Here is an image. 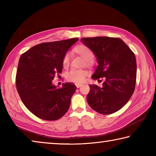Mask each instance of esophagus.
Returning <instances> with one entry per match:
<instances>
[{
	"label": "esophagus",
	"mask_w": 156,
	"mask_h": 156,
	"mask_svg": "<svg viewBox=\"0 0 156 156\" xmlns=\"http://www.w3.org/2000/svg\"><path fill=\"white\" fill-rule=\"evenodd\" d=\"M82 85H83V84H76V87H77V88L80 87Z\"/></svg>",
	"instance_id": "34e87169"
}]
</instances>
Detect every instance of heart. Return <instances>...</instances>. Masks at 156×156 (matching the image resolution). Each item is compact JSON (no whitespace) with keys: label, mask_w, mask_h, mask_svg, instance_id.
<instances>
[{"label":"heart","mask_w":156,"mask_h":156,"mask_svg":"<svg viewBox=\"0 0 156 156\" xmlns=\"http://www.w3.org/2000/svg\"><path fill=\"white\" fill-rule=\"evenodd\" d=\"M74 52L85 60L87 65H90L92 64V60L94 59V54L93 51H92L88 47L83 45V44L78 45L74 48ZM69 61L70 56L69 54L67 53V54H66L64 57H63V66H64V67H67L69 64ZM87 74V73L86 71L84 70L72 69L67 73V74H66V79L69 82L79 84L83 83L84 80H85Z\"/></svg>","instance_id":"heart-1"}]
</instances>
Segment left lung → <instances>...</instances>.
Here are the masks:
<instances>
[{
  "label": "left lung",
  "instance_id": "8db88e82",
  "mask_svg": "<svg viewBox=\"0 0 156 156\" xmlns=\"http://www.w3.org/2000/svg\"><path fill=\"white\" fill-rule=\"evenodd\" d=\"M81 41L93 51L98 64L91 78L105 80L100 87L89 84L90 91L87 96L88 104L101 114L118 112L127 103L135 89V54L118 38L98 36L83 38Z\"/></svg>",
  "mask_w": 156,
  "mask_h": 156
}]
</instances>
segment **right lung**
<instances>
[{"label":"right lung","instance_id":"obj_1","mask_svg":"<svg viewBox=\"0 0 156 156\" xmlns=\"http://www.w3.org/2000/svg\"><path fill=\"white\" fill-rule=\"evenodd\" d=\"M78 38L41 43L20 56L16 78L17 90L25 107L39 118L56 120L69 108L76 87L71 83L62 87L52 83L62 73V59Z\"/></svg>","mask_w":156,"mask_h":156}]
</instances>
